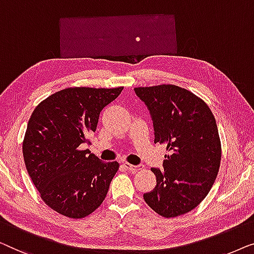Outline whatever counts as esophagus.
<instances>
[{"label": "esophagus", "mask_w": 254, "mask_h": 254, "mask_svg": "<svg viewBox=\"0 0 254 254\" xmlns=\"http://www.w3.org/2000/svg\"><path fill=\"white\" fill-rule=\"evenodd\" d=\"M123 166L126 167L127 170H130L131 173H137V171H139V170H141V169H142V166H141V164H139V166H133V164L126 162V163H123Z\"/></svg>", "instance_id": "obj_1"}]
</instances>
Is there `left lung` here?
<instances>
[{
    "instance_id": "obj_1",
    "label": "left lung",
    "mask_w": 254,
    "mask_h": 254,
    "mask_svg": "<svg viewBox=\"0 0 254 254\" xmlns=\"http://www.w3.org/2000/svg\"><path fill=\"white\" fill-rule=\"evenodd\" d=\"M152 115L154 142L166 146L163 170L152 168L156 185L146 203L163 217L194 209L212 189L221 163L216 121L207 103L176 85L135 87Z\"/></svg>"
}]
</instances>
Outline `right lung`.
I'll return each mask as SVG.
<instances>
[{"label":"right lung","mask_w":254,"mask_h":254,"mask_svg":"<svg viewBox=\"0 0 254 254\" xmlns=\"http://www.w3.org/2000/svg\"><path fill=\"white\" fill-rule=\"evenodd\" d=\"M123 91L69 87L35 107L23 140L27 173L47 206L70 219L90 215L105 200L117 161L102 162L80 145L90 142L100 112Z\"/></svg>","instance_id":"add662e5"}]
</instances>
